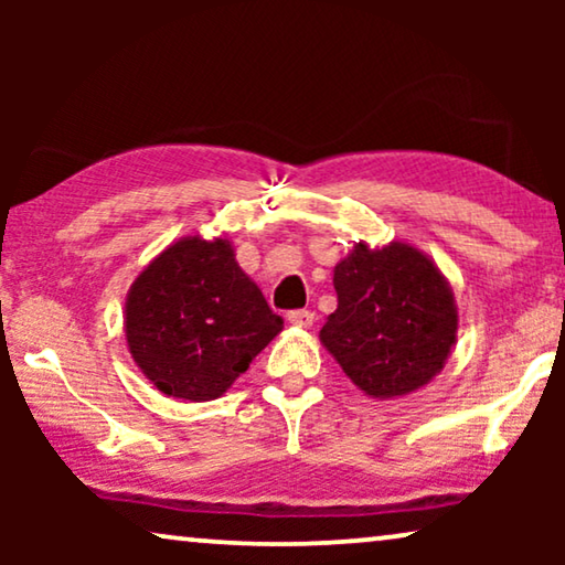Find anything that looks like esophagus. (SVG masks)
<instances>
[{
    "label": "esophagus",
    "mask_w": 565,
    "mask_h": 565,
    "mask_svg": "<svg viewBox=\"0 0 565 565\" xmlns=\"http://www.w3.org/2000/svg\"><path fill=\"white\" fill-rule=\"evenodd\" d=\"M288 323H292V327H298V329H311L313 327V313L303 311V308H300V311H290Z\"/></svg>",
    "instance_id": "34e87169"
}]
</instances>
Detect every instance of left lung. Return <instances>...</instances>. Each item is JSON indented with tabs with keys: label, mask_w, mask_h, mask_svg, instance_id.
<instances>
[{
	"label": "left lung",
	"mask_w": 565,
	"mask_h": 565,
	"mask_svg": "<svg viewBox=\"0 0 565 565\" xmlns=\"http://www.w3.org/2000/svg\"><path fill=\"white\" fill-rule=\"evenodd\" d=\"M337 311L319 331L347 377L373 398H398L431 383L458 339L447 277L412 244H354L334 267Z\"/></svg>",
	"instance_id": "left-lung-1"
}]
</instances>
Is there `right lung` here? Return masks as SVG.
Returning <instances> with one entry per match:
<instances>
[{
	"label": "right lung",
	"mask_w": 565,
	"mask_h": 565,
	"mask_svg": "<svg viewBox=\"0 0 565 565\" xmlns=\"http://www.w3.org/2000/svg\"><path fill=\"white\" fill-rule=\"evenodd\" d=\"M126 342L141 373L182 401H213L282 331L226 236H182L153 257L126 298Z\"/></svg>",
	"instance_id": "right-lung-1"
}]
</instances>
